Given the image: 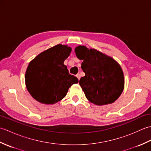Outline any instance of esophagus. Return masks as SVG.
Listing matches in <instances>:
<instances>
[{
  "label": "esophagus",
  "instance_id": "esophagus-1",
  "mask_svg": "<svg viewBox=\"0 0 151 151\" xmlns=\"http://www.w3.org/2000/svg\"><path fill=\"white\" fill-rule=\"evenodd\" d=\"M76 77L78 78V81L80 80V78H81V75H80V74L78 73V74H77V75H76Z\"/></svg>",
  "mask_w": 151,
  "mask_h": 151
}]
</instances>
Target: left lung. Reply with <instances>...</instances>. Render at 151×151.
<instances>
[{"label":"left lung","mask_w":151,"mask_h":151,"mask_svg":"<svg viewBox=\"0 0 151 151\" xmlns=\"http://www.w3.org/2000/svg\"><path fill=\"white\" fill-rule=\"evenodd\" d=\"M77 58L83 60L81 68L85 76L79 81L89 101L102 106L113 103L123 91V72L117 62L95 49L76 47Z\"/></svg>","instance_id":"1"}]
</instances>
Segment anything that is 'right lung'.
<instances>
[{
    "instance_id": "right-lung-1",
    "label": "right lung",
    "mask_w": 151,
    "mask_h": 151,
    "mask_svg": "<svg viewBox=\"0 0 151 151\" xmlns=\"http://www.w3.org/2000/svg\"><path fill=\"white\" fill-rule=\"evenodd\" d=\"M71 48L57 45L45 50L31 61L25 74L28 92L41 103L52 104L62 100L69 88L78 82L63 64Z\"/></svg>"
}]
</instances>
